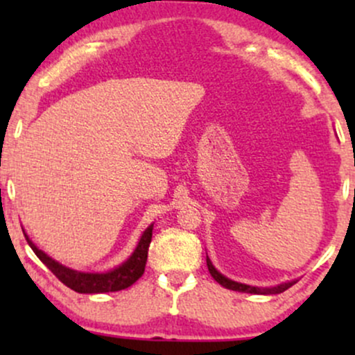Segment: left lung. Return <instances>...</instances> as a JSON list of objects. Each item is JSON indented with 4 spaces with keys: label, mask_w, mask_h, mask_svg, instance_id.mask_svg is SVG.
Masks as SVG:
<instances>
[{
    "label": "left lung",
    "mask_w": 355,
    "mask_h": 355,
    "mask_svg": "<svg viewBox=\"0 0 355 355\" xmlns=\"http://www.w3.org/2000/svg\"><path fill=\"white\" fill-rule=\"evenodd\" d=\"M207 267H209L210 275L214 277V279L217 280V282H218L220 285H222V287L230 288V291L245 292V294H255V295H274V294H282L284 291H287L288 287H292V285L297 284V280H291V282H284V284L277 285V287H254V285H247V284L235 282V280L227 279L225 275L220 274L217 268L211 266L209 255H207Z\"/></svg>",
    "instance_id": "left-lung-1"
}]
</instances>
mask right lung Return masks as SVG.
Instances as JSON below:
<instances>
[{
    "label": "right lung",
    "instance_id": "obj_1",
    "mask_svg": "<svg viewBox=\"0 0 355 355\" xmlns=\"http://www.w3.org/2000/svg\"><path fill=\"white\" fill-rule=\"evenodd\" d=\"M152 230L153 225H150L148 229L144 232V235L140 237V242L133 254L128 257V260H125L121 266L110 272H103V274H89V272H78L61 266L60 262L53 260L51 257H48L43 250H40L38 247L31 242L30 237L24 234L26 237L28 245L33 248V252L40 260L50 270L58 277L60 282H63L67 287H70L71 291L78 292V294H105V292H118L123 291V288L130 287L144 275L145 266H146V257H148V247L152 242Z\"/></svg>",
    "mask_w": 355,
    "mask_h": 355
}]
</instances>
